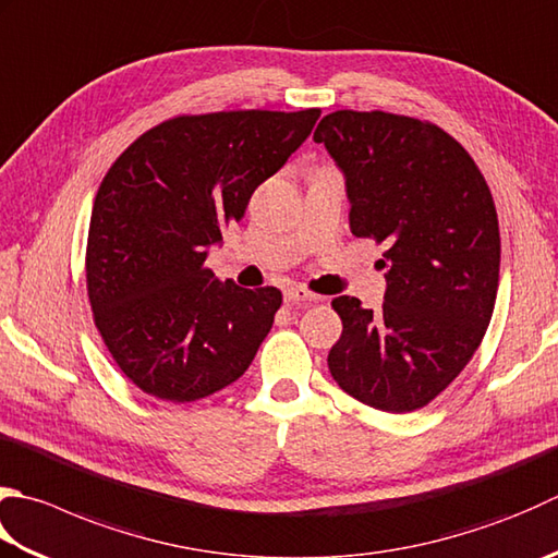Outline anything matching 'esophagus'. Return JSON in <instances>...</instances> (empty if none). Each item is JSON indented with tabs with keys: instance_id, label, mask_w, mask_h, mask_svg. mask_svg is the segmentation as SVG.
I'll return each mask as SVG.
<instances>
[{
	"instance_id": "34e87169",
	"label": "esophagus",
	"mask_w": 558,
	"mask_h": 558,
	"mask_svg": "<svg viewBox=\"0 0 558 558\" xmlns=\"http://www.w3.org/2000/svg\"><path fill=\"white\" fill-rule=\"evenodd\" d=\"M312 300H316V294H312L310 290H304L302 286L286 288V302L288 304H302V302H312Z\"/></svg>"
}]
</instances>
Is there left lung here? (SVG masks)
<instances>
[{"label": "left lung", "mask_w": 558, "mask_h": 558, "mask_svg": "<svg viewBox=\"0 0 558 558\" xmlns=\"http://www.w3.org/2000/svg\"><path fill=\"white\" fill-rule=\"evenodd\" d=\"M314 142L343 171L351 232L387 244L381 310L348 294L331 302L343 322L331 377L377 411L423 409L472 360L494 314V195L469 151L428 120L336 111Z\"/></svg>", "instance_id": "1"}]
</instances>
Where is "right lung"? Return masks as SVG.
Wrapping results in <instances>:
<instances>
[{"mask_svg": "<svg viewBox=\"0 0 558 558\" xmlns=\"http://www.w3.org/2000/svg\"><path fill=\"white\" fill-rule=\"evenodd\" d=\"M319 108L179 116L147 130L98 185L86 292L123 375L185 403L242 377L280 310L276 288L217 280L207 246L310 137Z\"/></svg>", "mask_w": 558, "mask_h": 558, "instance_id": "1", "label": "right lung"}]
</instances>
